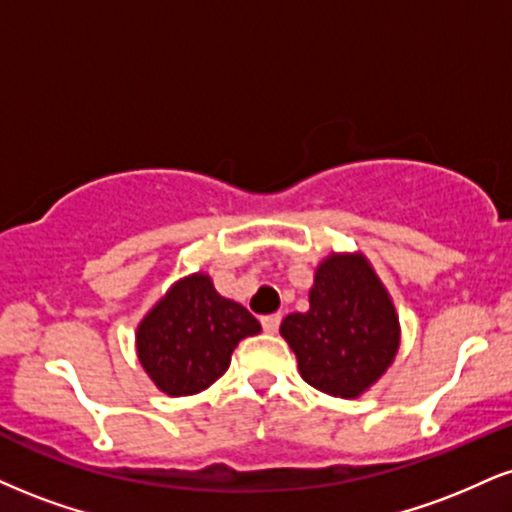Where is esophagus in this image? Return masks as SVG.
Here are the masks:
<instances>
[{
	"mask_svg": "<svg viewBox=\"0 0 512 512\" xmlns=\"http://www.w3.org/2000/svg\"><path fill=\"white\" fill-rule=\"evenodd\" d=\"M279 326H281L279 312H276V315H264L262 317V329L267 331V334H276V331H279Z\"/></svg>",
	"mask_w": 512,
	"mask_h": 512,
	"instance_id": "obj_1",
	"label": "esophagus"
}]
</instances>
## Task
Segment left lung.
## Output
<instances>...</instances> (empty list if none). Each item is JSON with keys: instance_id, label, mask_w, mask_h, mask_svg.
Returning <instances> with one entry per match:
<instances>
[{"instance_id": "obj_1", "label": "left lung", "mask_w": 512, "mask_h": 512, "mask_svg": "<svg viewBox=\"0 0 512 512\" xmlns=\"http://www.w3.org/2000/svg\"><path fill=\"white\" fill-rule=\"evenodd\" d=\"M300 377L336 398H357L377 384L400 346L391 295L360 252L329 255L317 267L310 310L281 322Z\"/></svg>"}]
</instances>
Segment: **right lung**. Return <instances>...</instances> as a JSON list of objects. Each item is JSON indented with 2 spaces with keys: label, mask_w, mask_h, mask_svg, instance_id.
Returning <instances> with one entry per match:
<instances>
[{
  "label": "right lung",
  "mask_w": 512,
  "mask_h": 512,
  "mask_svg": "<svg viewBox=\"0 0 512 512\" xmlns=\"http://www.w3.org/2000/svg\"><path fill=\"white\" fill-rule=\"evenodd\" d=\"M262 326L243 305L217 293L207 274L176 281L138 324L140 365L159 391L193 396L231 365V353Z\"/></svg>",
  "instance_id": "add662e5"
}]
</instances>
